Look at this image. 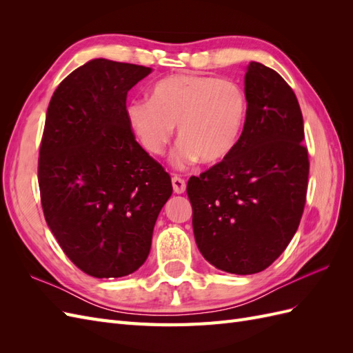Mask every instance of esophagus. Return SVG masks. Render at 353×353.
Returning a JSON list of instances; mask_svg holds the SVG:
<instances>
[{
	"label": "esophagus",
	"instance_id": "obj_1",
	"mask_svg": "<svg viewBox=\"0 0 353 353\" xmlns=\"http://www.w3.org/2000/svg\"><path fill=\"white\" fill-rule=\"evenodd\" d=\"M172 187H174V191H175L176 194H183L184 191H185V188H187V184H185V181L183 178L174 176L172 178Z\"/></svg>",
	"mask_w": 353,
	"mask_h": 353
}]
</instances>
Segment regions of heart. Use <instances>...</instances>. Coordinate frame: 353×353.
Here are the masks:
<instances>
[{"mask_svg": "<svg viewBox=\"0 0 353 353\" xmlns=\"http://www.w3.org/2000/svg\"><path fill=\"white\" fill-rule=\"evenodd\" d=\"M248 97L239 83L209 74L179 73L160 79L152 100L128 104L126 116L147 152L162 154L178 126V165L227 159L244 130Z\"/></svg>", "mask_w": 353, "mask_h": 353, "instance_id": "obj_1", "label": "heart"}]
</instances>
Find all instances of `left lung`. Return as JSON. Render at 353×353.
I'll list each match as a JSON object with an SVG mask.
<instances>
[{
    "mask_svg": "<svg viewBox=\"0 0 353 353\" xmlns=\"http://www.w3.org/2000/svg\"><path fill=\"white\" fill-rule=\"evenodd\" d=\"M244 92L249 105L239 144L187 184L200 253L237 275L266 270L285 250L302 218L309 175L303 117L288 83L250 61Z\"/></svg>",
    "mask_w": 353,
    "mask_h": 353,
    "instance_id": "obj_1",
    "label": "left lung"
}]
</instances>
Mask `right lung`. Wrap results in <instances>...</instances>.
<instances>
[{"label": "right lung", "mask_w": 353, "mask_h": 353, "mask_svg": "<svg viewBox=\"0 0 353 353\" xmlns=\"http://www.w3.org/2000/svg\"><path fill=\"white\" fill-rule=\"evenodd\" d=\"M150 68L94 59L61 81L48 104L38 162L47 225L81 271L135 272L172 194L165 169L135 141L126 95Z\"/></svg>", "instance_id": "1"}]
</instances>
